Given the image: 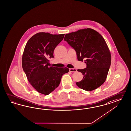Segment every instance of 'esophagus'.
Wrapping results in <instances>:
<instances>
[{
	"label": "esophagus",
	"mask_w": 131,
	"mask_h": 131,
	"mask_svg": "<svg viewBox=\"0 0 131 131\" xmlns=\"http://www.w3.org/2000/svg\"><path fill=\"white\" fill-rule=\"evenodd\" d=\"M69 71L71 72H74L77 71V70L76 69H70Z\"/></svg>",
	"instance_id": "34e87169"
}]
</instances>
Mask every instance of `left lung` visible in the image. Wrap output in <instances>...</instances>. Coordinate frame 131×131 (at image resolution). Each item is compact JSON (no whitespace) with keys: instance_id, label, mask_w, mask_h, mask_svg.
<instances>
[{"instance_id":"left-lung-1","label":"left lung","mask_w":131,"mask_h":131,"mask_svg":"<svg viewBox=\"0 0 131 131\" xmlns=\"http://www.w3.org/2000/svg\"><path fill=\"white\" fill-rule=\"evenodd\" d=\"M64 41L73 48L79 61L85 60L86 68L78 69L83 78L76 85L87 91L100 86L105 82L111 64V54L107 44L99 32L91 28L66 34Z\"/></svg>"}]
</instances>
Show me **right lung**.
I'll use <instances>...</instances> for the list:
<instances>
[{"label": "right lung", "instance_id": "obj_1", "mask_svg": "<svg viewBox=\"0 0 131 131\" xmlns=\"http://www.w3.org/2000/svg\"><path fill=\"white\" fill-rule=\"evenodd\" d=\"M65 34L52 35L41 32L29 40L22 57V67L28 81L40 93L48 95L59 86L61 77L69 71L67 68L50 66L48 58Z\"/></svg>", "mask_w": 131, "mask_h": 131}]
</instances>
